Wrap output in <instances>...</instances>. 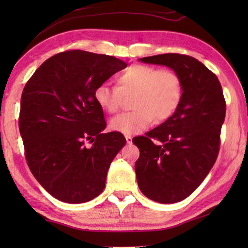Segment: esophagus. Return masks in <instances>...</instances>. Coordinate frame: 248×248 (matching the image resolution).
<instances>
[{
	"label": "esophagus",
	"instance_id": "esophagus-1",
	"mask_svg": "<svg viewBox=\"0 0 248 248\" xmlns=\"http://www.w3.org/2000/svg\"><path fill=\"white\" fill-rule=\"evenodd\" d=\"M125 141H127L128 144H131L132 143V138L130 136H125Z\"/></svg>",
	"mask_w": 248,
	"mask_h": 248
}]
</instances>
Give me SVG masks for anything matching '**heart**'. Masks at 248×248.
I'll return each instance as SVG.
<instances>
[{"label": "heart", "mask_w": 248, "mask_h": 248, "mask_svg": "<svg viewBox=\"0 0 248 248\" xmlns=\"http://www.w3.org/2000/svg\"><path fill=\"white\" fill-rule=\"evenodd\" d=\"M134 95V111L115 117L110 129L124 136L143 131L154 120L169 119L183 98L182 79L174 71L134 64L116 78V86L103 83L94 91L96 104L108 114L119 110L123 97Z\"/></svg>", "instance_id": "obj_1"}]
</instances>
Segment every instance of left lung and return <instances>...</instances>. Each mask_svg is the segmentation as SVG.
Instances as JSON below:
<instances>
[{
	"mask_svg": "<svg viewBox=\"0 0 248 248\" xmlns=\"http://www.w3.org/2000/svg\"><path fill=\"white\" fill-rule=\"evenodd\" d=\"M165 65L182 79L183 98L169 119L132 142L140 150L136 162L142 194L159 203H175L190 196L215 165L225 100L217 75L197 59L178 53L140 58Z\"/></svg>",
	"mask_w": 248,
	"mask_h": 248,
	"instance_id": "8db88e82",
	"label": "left lung"
}]
</instances>
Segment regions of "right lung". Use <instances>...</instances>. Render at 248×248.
Here are the masks:
<instances>
[{
  "label": "right lung",
  "mask_w": 248,
  "mask_h": 248,
  "mask_svg": "<svg viewBox=\"0 0 248 248\" xmlns=\"http://www.w3.org/2000/svg\"><path fill=\"white\" fill-rule=\"evenodd\" d=\"M127 65L111 56L71 50L46 60L25 85L19 114L25 156L56 199L83 203L103 192L125 139L102 132L106 121L94 91ZM85 140L93 144L89 148Z\"/></svg>",
  "instance_id": "right-lung-1"
}]
</instances>
